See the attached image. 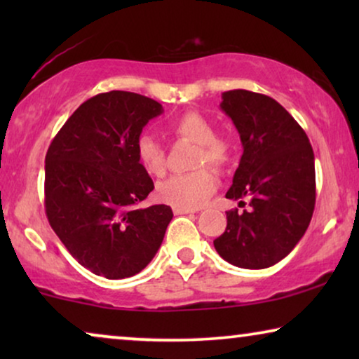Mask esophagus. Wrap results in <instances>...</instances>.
<instances>
[{"instance_id": "34e87169", "label": "esophagus", "mask_w": 359, "mask_h": 359, "mask_svg": "<svg viewBox=\"0 0 359 359\" xmlns=\"http://www.w3.org/2000/svg\"><path fill=\"white\" fill-rule=\"evenodd\" d=\"M173 212L176 215H183V214H194L196 209H183V208H173Z\"/></svg>"}]
</instances>
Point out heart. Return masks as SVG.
<instances>
[{"instance_id":"1","label":"heart","mask_w":359,"mask_h":359,"mask_svg":"<svg viewBox=\"0 0 359 359\" xmlns=\"http://www.w3.org/2000/svg\"><path fill=\"white\" fill-rule=\"evenodd\" d=\"M170 132L180 139L198 144L193 166L209 165L214 170H224L230 161L227 142L217 139L214 126L199 112H184L170 124ZM137 156L140 165L154 176H163L166 171V154L155 137L142 134L137 139ZM217 181L208 168H198L191 173L173 175L156 186V198L173 208L196 209L210 198Z\"/></svg>"}]
</instances>
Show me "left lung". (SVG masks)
<instances>
[{"mask_svg":"<svg viewBox=\"0 0 359 359\" xmlns=\"http://www.w3.org/2000/svg\"><path fill=\"white\" fill-rule=\"evenodd\" d=\"M220 109L237 127L243 155L227 199H248L243 212H227V229L214 240L225 262L269 268L292 252L316 208V163L306 132L273 97L247 90L222 93Z\"/></svg>","mask_w":359,"mask_h":359,"instance_id":"left-lung-1","label":"left lung"}]
</instances>
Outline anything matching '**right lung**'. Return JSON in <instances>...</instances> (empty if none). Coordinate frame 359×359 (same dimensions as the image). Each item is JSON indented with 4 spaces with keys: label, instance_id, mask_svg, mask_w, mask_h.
<instances>
[{
    "label": "right lung",
    "instance_id": "add662e5",
    "mask_svg": "<svg viewBox=\"0 0 359 359\" xmlns=\"http://www.w3.org/2000/svg\"><path fill=\"white\" fill-rule=\"evenodd\" d=\"M160 102L129 91L83 102L53 137L46 155L48 224L81 266L124 279L151 262L173 219L170 205L140 209L154 181L137 156Z\"/></svg>",
    "mask_w": 359,
    "mask_h": 359
}]
</instances>
